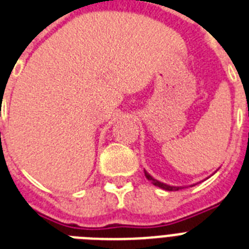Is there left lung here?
I'll return each instance as SVG.
<instances>
[{
  "label": "left lung",
  "instance_id": "1",
  "mask_svg": "<svg viewBox=\"0 0 249 249\" xmlns=\"http://www.w3.org/2000/svg\"><path fill=\"white\" fill-rule=\"evenodd\" d=\"M144 174H145V178H147V179H148V180L153 184V185H156V187H159V188H162V189H165V191L171 192V191H179V189H181V187H171V185H167V184L161 183V181L156 180V179H153V178L151 177L148 173H147V171H144Z\"/></svg>",
  "mask_w": 249,
  "mask_h": 249
}]
</instances>
